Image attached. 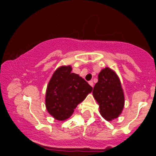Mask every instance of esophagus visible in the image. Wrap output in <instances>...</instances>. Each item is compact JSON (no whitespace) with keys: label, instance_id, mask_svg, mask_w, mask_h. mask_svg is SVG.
Masks as SVG:
<instances>
[{"label":"esophagus","instance_id":"1","mask_svg":"<svg viewBox=\"0 0 156 156\" xmlns=\"http://www.w3.org/2000/svg\"><path fill=\"white\" fill-rule=\"evenodd\" d=\"M88 83H89V84H90V86H91L92 87H94V83H93V81L90 80V81H89V82H88Z\"/></svg>","mask_w":156,"mask_h":156}]
</instances>
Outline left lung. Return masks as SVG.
Here are the masks:
<instances>
[{"label": "left lung", "mask_w": 156, "mask_h": 156, "mask_svg": "<svg viewBox=\"0 0 156 156\" xmlns=\"http://www.w3.org/2000/svg\"><path fill=\"white\" fill-rule=\"evenodd\" d=\"M93 96L99 105L101 115L106 120L118 118L124 107V94L119 78L110 68L103 69L98 74Z\"/></svg>", "instance_id": "8db88e82"}]
</instances>
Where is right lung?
<instances>
[{
  "instance_id": "add662e5",
  "label": "right lung",
  "mask_w": 156,
  "mask_h": 156,
  "mask_svg": "<svg viewBox=\"0 0 156 156\" xmlns=\"http://www.w3.org/2000/svg\"><path fill=\"white\" fill-rule=\"evenodd\" d=\"M72 67L61 66L55 70L47 87L45 105L48 112L57 120L63 121L73 115L93 88Z\"/></svg>"
}]
</instances>
